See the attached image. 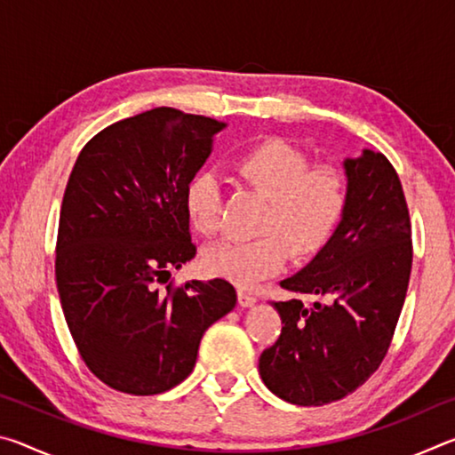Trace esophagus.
<instances>
[{
  "instance_id": "1",
  "label": "esophagus",
  "mask_w": 455,
  "mask_h": 455,
  "mask_svg": "<svg viewBox=\"0 0 455 455\" xmlns=\"http://www.w3.org/2000/svg\"><path fill=\"white\" fill-rule=\"evenodd\" d=\"M238 303H241V307H252L257 303V297L252 295L251 291L241 289V291H238Z\"/></svg>"
}]
</instances>
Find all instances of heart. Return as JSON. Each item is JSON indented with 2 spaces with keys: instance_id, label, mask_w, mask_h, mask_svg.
Segmentation results:
<instances>
[{
  "instance_id": "heart-1",
  "label": "heart",
  "mask_w": 455,
  "mask_h": 455,
  "mask_svg": "<svg viewBox=\"0 0 455 455\" xmlns=\"http://www.w3.org/2000/svg\"><path fill=\"white\" fill-rule=\"evenodd\" d=\"M236 172L271 198L260 225L263 236L225 241L204 252L206 271L236 284H252L281 271L291 251L311 255L325 244L341 220L349 198V179L337 164H311L297 146L268 138L236 158ZM184 206L200 235L222 228V187L212 171L190 176Z\"/></svg>"
}]
</instances>
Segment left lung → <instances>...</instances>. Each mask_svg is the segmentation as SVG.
<instances>
[{
    "label": "left lung",
    "mask_w": 455,
    "mask_h": 455,
    "mask_svg": "<svg viewBox=\"0 0 455 455\" xmlns=\"http://www.w3.org/2000/svg\"><path fill=\"white\" fill-rule=\"evenodd\" d=\"M343 166L349 198L341 222L309 265L281 281L331 303L273 301L281 335L259 359L267 387L295 405L337 402L377 371L410 284L411 222L395 168L373 150Z\"/></svg>",
    "instance_id": "obj_1"
}]
</instances>
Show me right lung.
<instances>
[{"mask_svg": "<svg viewBox=\"0 0 455 455\" xmlns=\"http://www.w3.org/2000/svg\"><path fill=\"white\" fill-rule=\"evenodd\" d=\"M225 126L154 108L98 132L68 179L56 243L61 309L84 363L122 394L156 395L187 379L204 331L236 305L225 279L168 281L196 255L184 188Z\"/></svg>", "mask_w": 455, "mask_h": 455, "instance_id": "1", "label": "right lung"}]
</instances>
